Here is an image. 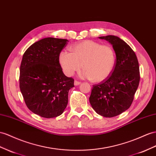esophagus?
Listing matches in <instances>:
<instances>
[{
	"instance_id": "esophagus-1",
	"label": "esophagus",
	"mask_w": 156,
	"mask_h": 156,
	"mask_svg": "<svg viewBox=\"0 0 156 156\" xmlns=\"http://www.w3.org/2000/svg\"><path fill=\"white\" fill-rule=\"evenodd\" d=\"M74 83L75 86H78V85H79V84H80L81 82H78V81H77V80H75Z\"/></svg>"
}]
</instances>
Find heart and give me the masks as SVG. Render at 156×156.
<instances>
[{
	"instance_id": "1",
	"label": "heart",
	"mask_w": 156,
	"mask_h": 156,
	"mask_svg": "<svg viewBox=\"0 0 156 156\" xmlns=\"http://www.w3.org/2000/svg\"><path fill=\"white\" fill-rule=\"evenodd\" d=\"M71 53L62 51L58 55L62 69L68 76L84 69L81 76L95 83L104 82L112 74L116 62L113 47L91 40L78 43L70 47Z\"/></svg>"
}]
</instances>
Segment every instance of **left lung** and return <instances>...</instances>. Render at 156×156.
I'll return each mask as SVG.
<instances>
[{"label": "left lung", "mask_w": 156, "mask_h": 156, "mask_svg": "<svg viewBox=\"0 0 156 156\" xmlns=\"http://www.w3.org/2000/svg\"><path fill=\"white\" fill-rule=\"evenodd\" d=\"M99 38L113 45L116 62L110 76L93 86L89 99L98 114L113 117L127 110L133 101L140 78L139 65L134 51L121 39L115 35Z\"/></svg>", "instance_id": "obj_1"}]
</instances>
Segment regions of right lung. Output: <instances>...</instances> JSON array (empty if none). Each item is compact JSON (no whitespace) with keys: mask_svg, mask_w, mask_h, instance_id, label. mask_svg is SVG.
<instances>
[{"mask_svg":"<svg viewBox=\"0 0 156 156\" xmlns=\"http://www.w3.org/2000/svg\"><path fill=\"white\" fill-rule=\"evenodd\" d=\"M69 42L47 37L32 44L23 55L20 88L28 109L44 118L61 115L69 101L74 79L64 74L58 55Z\"/></svg>","mask_w":156,"mask_h":156,"instance_id":"add662e5","label":"right lung"}]
</instances>
